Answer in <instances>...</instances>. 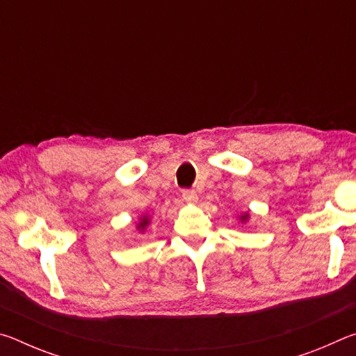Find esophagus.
I'll return each instance as SVG.
<instances>
[{
    "mask_svg": "<svg viewBox=\"0 0 356 356\" xmlns=\"http://www.w3.org/2000/svg\"><path fill=\"white\" fill-rule=\"evenodd\" d=\"M182 197H184V201L188 202V204L197 202V195H196V191H193V190H184Z\"/></svg>",
    "mask_w": 356,
    "mask_h": 356,
    "instance_id": "esophagus-1",
    "label": "esophagus"
}]
</instances>
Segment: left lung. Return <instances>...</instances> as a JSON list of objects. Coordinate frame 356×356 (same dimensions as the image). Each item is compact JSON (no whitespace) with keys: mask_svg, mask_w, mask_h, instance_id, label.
<instances>
[{"mask_svg":"<svg viewBox=\"0 0 356 356\" xmlns=\"http://www.w3.org/2000/svg\"><path fill=\"white\" fill-rule=\"evenodd\" d=\"M240 220H242V221H246V220H248V213H245L243 216H240Z\"/></svg>","mask_w":356,"mask_h":356,"instance_id":"left-lung-1","label":"left lung"}]
</instances>
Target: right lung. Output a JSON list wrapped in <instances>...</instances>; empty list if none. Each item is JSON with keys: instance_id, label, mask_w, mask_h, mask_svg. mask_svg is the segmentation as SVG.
Wrapping results in <instances>:
<instances>
[{"instance_id": "add662e5", "label": "right lung", "mask_w": 356, "mask_h": 356, "mask_svg": "<svg viewBox=\"0 0 356 356\" xmlns=\"http://www.w3.org/2000/svg\"><path fill=\"white\" fill-rule=\"evenodd\" d=\"M147 225H149V218H147L146 215H144L143 218H141V221L138 222V229H141V231H144V229H146V226H147Z\"/></svg>"}]
</instances>
